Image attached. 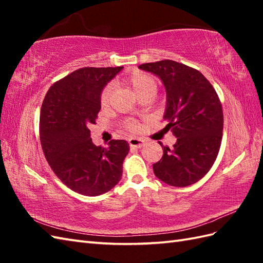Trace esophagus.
Returning <instances> with one entry per match:
<instances>
[{
    "label": "esophagus",
    "instance_id": "1",
    "mask_svg": "<svg viewBox=\"0 0 263 263\" xmlns=\"http://www.w3.org/2000/svg\"><path fill=\"white\" fill-rule=\"evenodd\" d=\"M144 143H146V141H144L141 138H130L128 139V144H130V147H132V148H141L144 146Z\"/></svg>",
    "mask_w": 263,
    "mask_h": 263
}]
</instances>
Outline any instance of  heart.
Returning <instances> with one entry per match:
<instances>
[{"label":"heart","mask_w":263,"mask_h":263,"mask_svg":"<svg viewBox=\"0 0 263 263\" xmlns=\"http://www.w3.org/2000/svg\"><path fill=\"white\" fill-rule=\"evenodd\" d=\"M125 81L133 89V91L137 93L138 97H141L142 95L149 92L156 93L158 88L157 79L154 76L143 71H133L132 73L125 78ZM111 92H113V85H107L103 89L102 93H100V103L103 106H106L109 103ZM126 125L132 131H136L138 128L136 122L133 121H128Z\"/></svg>","instance_id":"1"}]
</instances>
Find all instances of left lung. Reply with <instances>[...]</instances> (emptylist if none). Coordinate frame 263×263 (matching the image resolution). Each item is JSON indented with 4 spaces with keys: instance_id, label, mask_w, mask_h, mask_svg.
I'll list each match as a JSON object with an SVG mask.
<instances>
[{
    "instance_id": "1",
    "label": "left lung",
    "mask_w": 263,
    "mask_h": 263,
    "mask_svg": "<svg viewBox=\"0 0 263 263\" xmlns=\"http://www.w3.org/2000/svg\"><path fill=\"white\" fill-rule=\"evenodd\" d=\"M158 76L166 89V128L177 139L164 147L161 159L153 165L155 175L172 186L183 187L200 181L219 153L224 114L219 97L200 71L172 60L139 65Z\"/></svg>"
}]
</instances>
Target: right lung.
Masks as SVG:
<instances>
[{
  "mask_svg": "<svg viewBox=\"0 0 263 263\" xmlns=\"http://www.w3.org/2000/svg\"><path fill=\"white\" fill-rule=\"evenodd\" d=\"M123 69L82 68L48 89L41 109L39 137L45 158L61 182L72 191L100 195L120 182L130 146L110 140L95 146L89 124H95L104 87Z\"/></svg>",
  "mask_w": 263,
  "mask_h": 263,
  "instance_id": "add662e5",
  "label": "right lung"
}]
</instances>
